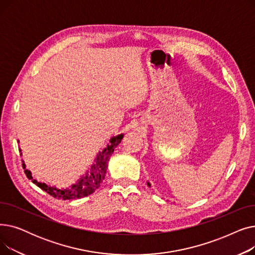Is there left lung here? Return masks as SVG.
<instances>
[{"mask_svg":"<svg viewBox=\"0 0 255 255\" xmlns=\"http://www.w3.org/2000/svg\"><path fill=\"white\" fill-rule=\"evenodd\" d=\"M148 186H151V184H150V183H149V182H148Z\"/></svg>","mask_w":255,"mask_h":255,"instance_id":"8db88e82","label":"left lung"}]
</instances>
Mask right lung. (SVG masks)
<instances>
[{
  "label": "right lung",
  "mask_w": 255,
  "mask_h": 255,
  "mask_svg": "<svg viewBox=\"0 0 255 255\" xmlns=\"http://www.w3.org/2000/svg\"><path fill=\"white\" fill-rule=\"evenodd\" d=\"M124 137V134H119L117 136H113L111 138V143L106 145V148L102 150V152H99L94 159V163L91 165V167L86 171L85 175L79 178L77 182L73 185H71L68 188H57L55 186H49L45 183H42L40 181H37L33 178L32 172L29 169H25V164L22 161V167L24 168V172L29 180H32V182L37 185L39 188H41L51 196L58 199H75V198H82L85 196H88L95 192L96 189L100 184L103 182L105 178V173L107 169V165H109L110 158L112 154L114 153L115 149L118 146V144ZM19 152H21L19 150Z\"/></svg>",
  "instance_id": "obj_1"
}]
</instances>
